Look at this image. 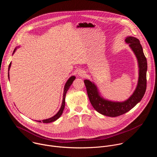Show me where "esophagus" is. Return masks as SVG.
<instances>
[{"mask_svg": "<svg viewBox=\"0 0 157 157\" xmlns=\"http://www.w3.org/2000/svg\"><path fill=\"white\" fill-rule=\"evenodd\" d=\"M78 75H79V76H81V77H84V76H86V73H85L84 71L81 70V71H79Z\"/></svg>", "mask_w": 157, "mask_h": 157, "instance_id": "1", "label": "esophagus"}]
</instances>
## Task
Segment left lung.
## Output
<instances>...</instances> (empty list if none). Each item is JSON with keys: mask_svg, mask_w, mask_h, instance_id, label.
Wrapping results in <instances>:
<instances>
[{"mask_svg": "<svg viewBox=\"0 0 157 157\" xmlns=\"http://www.w3.org/2000/svg\"><path fill=\"white\" fill-rule=\"evenodd\" d=\"M125 41L129 44L135 53L139 66L137 86L133 94L127 100L124 102H112L105 100L99 96L97 87L93 82L87 79L84 81L91 104L96 110L104 116L114 117L127 113L142 100L146 91L147 62L140 41L137 38L128 36Z\"/></svg>", "mask_w": 157, "mask_h": 157, "instance_id": "left-lung-1", "label": "left lung"}]
</instances>
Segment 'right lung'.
<instances>
[{"label":"right lung","instance_id":"1","mask_svg":"<svg viewBox=\"0 0 157 157\" xmlns=\"http://www.w3.org/2000/svg\"><path fill=\"white\" fill-rule=\"evenodd\" d=\"M17 48H15L13 51V53L15 52ZM10 66H11V63L9 64V70H10ZM75 76H73L71 77L70 78V79L67 81L66 83L65 84V86H64V93H63V102H62V105L61 106V108L59 109V110L58 112V113L55 115L53 117L50 118V119H45V120H43L42 122L43 123H50V122H54L56 120H57L62 114L63 112V110H64V105H65V96H66V92L68 91V90L69 89L70 86L72 84L73 81L75 79ZM38 122H41V121H38Z\"/></svg>","mask_w":157,"mask_h":157}]
</instances>
